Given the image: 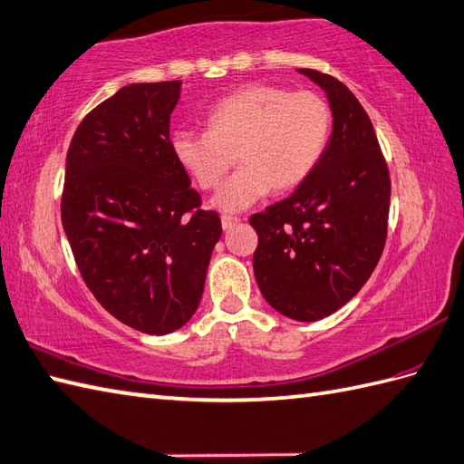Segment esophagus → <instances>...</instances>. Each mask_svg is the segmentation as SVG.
Here are the masks:
<instances>
[{"instance_id":"esophagus-1","label":"esophagus","mask_w":464,"mask_h":464,"mask_svg":"<svg viewBox=\"0 0 464 464\" xmlns=\"http://www.w3.org/2000/svg\"><path fill=\"white\" fill-rule=\"evenodd\" d=\"M240 222V218H236V216H222V228L228 232V230H232L236 224Z\"/></svg>"}]
</instances>
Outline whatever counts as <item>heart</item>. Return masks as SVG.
<instances>
[{"mask_svg": "<svg viewBox=\"0 0 464 464\" xmlns=\"http://www.w3.org/2000/svg\"><path fill=\"white\" fill-rule=\"evenodd\" d=\"M332 127V107L317 92L254 83L216 102L206 132H172L170 150L202 190L218 188L232 162L240 164L214 197L216 208L240 212L267 192L305 182L324 159Z\"/></svg>", "mask_w": 464, "mask_h": 464, "instance_id": "b5f03b06", "label": "heart"}]
</instances>
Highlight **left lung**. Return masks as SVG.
Here are the masks:
<instances>
[{"label":"left lung","mask_w":464,"mask_h":464,"mask_svg":"<svg viewBox=\"0 0 464 464\" xmlns=\"http://www.w3.org/2000/svg\"><path fill=\"white\" fill-rule=\"evenodd\" d=\"M325 91L334 130L290 198L250 216L254 276L266 302L295 322L332 315L362 290L387 240L389 169L362 102L342 81L300 69Z\"/></svg>","instance_id":"left-lung-1"}]
</instances>
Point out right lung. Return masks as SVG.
<instances>
[{
    "label": "right lung",
    "instance_id": "right-lung-1",
    "mask_svg": "<svg viewBox=\"0 0 464 464\" xmlns=\"http://www.w3.org/2000/svg\"><path fill=\"white\" fill-rule=\"evenodd\" d=\"M180 81L119 89L81 121L67 150L61 220L105 310L149 335L197 312L222 222L170 150Z\"/></svg>",
    "mask_w": 464,
    "mask_h": 464
}]
</instances>
